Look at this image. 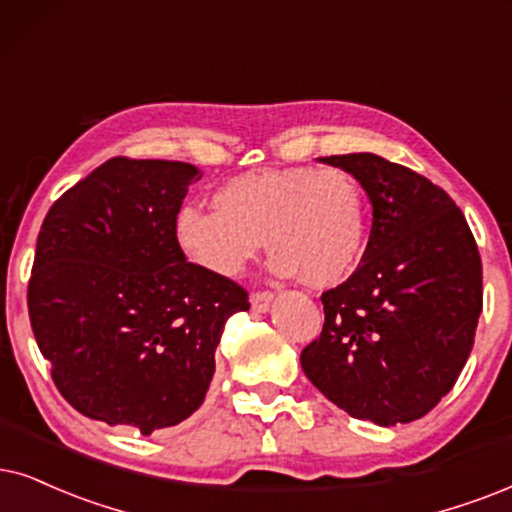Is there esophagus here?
Returning a JSON list of instances; mask_svg holds the SVG:
<instances>
[{"label":"esophagus","instance_id":"esophagus-1","mask_svg":"<svg viewBox=\"0 0 512 512\" xmlns=\"http://www.w3.org/2000/svg\"><path fill=\"white\" fill-rule=\"evenodd\" d=\"M271 300H274V293H271V290H257V293H252L250 295L252 312H267Z\"/></svg>","mask_w":512,"mask_h":512}]
</instances>
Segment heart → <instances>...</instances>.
I'll return each instance as SVG.
<instances>
[{
  "label": "heart",
  "instance_id": "1",
  "mask_svg": "<svg viewBox=\"0 0 512 512\" xmlns=\"http://www.w3.org/2000/svg\"><path fill=\"white\" fill-rule=\"evenodd\" d=\"M215 210L184 208L177 241L198 267L238 276L264 248L271 271L331 288L357 269L366 241V198L340 167L257 170L215 191Z\"/></svg>",
  "mask_w": 512,
  "mask_h": 512
}]
</instances>
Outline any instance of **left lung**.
<instances>
[{
  "instance_id": "obj_1",
  "label": "left lung",
  "mask_w": 512,
  "mask_h": 512,
  "mask_svg": "<svg viewBox=\"0 0 512 512\" xmlns=\"http://www.w3.org/2000/svg\"><path fill=\"white\" fill-rule=\"evenodd\" d=\"M364 186L373 205L361 264L321 295V335L302 371L352 418H423L456 385L482 314V260L449 193L373 153L321 158Z\"/></svg>"
}]
</instances>
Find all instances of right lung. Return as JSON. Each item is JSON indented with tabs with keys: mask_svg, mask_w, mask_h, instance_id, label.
<instances>
[{
	"mask_svg": "<svg viewBox=\"0 0 512 512\" xmlns=\"http://www.w3.org/2000/svg\"><path fill=\"white\" fill-rule=\"evenodd\" d=\"M200 179L177 160L111 158L51 205L28 312L58 392L82 416L141 435L203 404L215 349L248 290L186 262L177 215Z\"/></svg>",
	"mask_w": 512,
	"mask_h": 512,
	"instance_id": "obj_1",
	"label": "right lung"
}]
</instances>
